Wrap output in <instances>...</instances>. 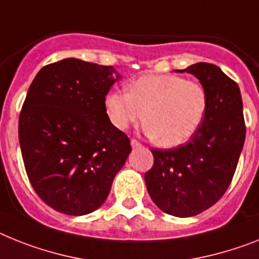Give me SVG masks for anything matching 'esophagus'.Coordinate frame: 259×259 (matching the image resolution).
Instances as JSON below:
<instances>
[{
  "instance_id": "obj_1",
  "label": "esophagus",
  "mask_w": 259,
  "mask_h": 259,
  "mask_svg": "<svg viewBox=\"0 0 259 259\" xmlns=\"http://www.w3.org/2000/svg\"><path fill=\"white\" fill-rule=\"evenodd\" d=\"M130 143H132V147H133V149H137V147L142 146V145H141V143L138 142L137 140H132V142H130Z\"/></svg>"
}]
</instances>
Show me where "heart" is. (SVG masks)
<instances>
[{"label":"heart","mask_w":259,"mask_h":259,"mask_svg":"<svg viewBox=\"0 0 259 259\" xmlns=\"http://www.w3.org/2000/svg\"><path fill=\"white\" fill-rule=\"evenodd\" d=\"M207 91L201 82L182 76L147 75L127 84V92L105 97L106 114L117 129L142 122L145 132L166 147L183 145L199 129L207 110Z\"/></svg>","instance_id":"heart-1"}]
</instances>
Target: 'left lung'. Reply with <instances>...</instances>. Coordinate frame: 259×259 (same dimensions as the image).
I'll return each instance as SVG.
<instances>
[{"mask_svg": "<svg viewBox=\"0 0 259 259\" xmlns=\"http://www.w3.org/2000/svg\"><path fill=\"white\" fill-rule=\"evenodd\" d=\"M186 71L207 91L203 122L186 145L151 149L154 164L145 174L156 207L177 217L196 216L223 197L236 172L246 134L237 82L209 63L178 69Z\"/></svg>", "mask_w": 259, "mask_h": 259, "instance_id": "1", "label": "left lung"}]
</instances>
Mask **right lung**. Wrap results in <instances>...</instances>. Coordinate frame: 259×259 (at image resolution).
Segmentation results:
<instances>
[{
  "mask_svg": "<svg viewBox=\"0 0 259 259\" xmlns=\"http://www.w3.org/2000/svg\"><path fill=\"white\" fill-rule=\"evenodd\" d=\"M110 66L69 58L43 67L19 114L26 174L47 205L88 214L109 195L132 151L129 137L110 122L105 96L119 75Z\"/></svg>",
  "mask_w": 259,
  "mask_h": 259,
  "instance_id": "1",
  "label": "right lung"
}]
</instances>
